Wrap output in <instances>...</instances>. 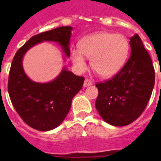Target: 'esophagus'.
Instances as JSON below:
<instances>
[{
  "instance_id": "1",
  "label": "esophagus",
  "mask_w": 161,
  "mask_h": 161,
  "mask_svg": "<svg viewBox=\"0 0 161 161\" xmlns=\"http://www.w3.org/2000/svg\"><path fill=\"white\" fill-rule=\"evenodd\" d=\"M92 84H93L92 82H91L88 78H86L85 80H84V83H83V87H84V88H87V87H89V86H91Z\"/></svg>"
}]
</instances>
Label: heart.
<instances>
[{
  "mask_svg": "<svg viewBox=\"0 0 161 161\" xmlns=\"http://www.w3.org/2000/svg\"><path fill=\"white\" fill-rule=\"evenodd\" d=\"M79 51L73 49L71 59L76 69L86 68L83 57L90 59V65L102 78H110L119 72L128 59L130 42L122 34L98 31L83 37L80 41Z\"/></svg>",
  "mask_w": 161,
  "mask_h": 161,
  "instance_id": "b5f03b06",
  "label": "heart"
}]
</instances>
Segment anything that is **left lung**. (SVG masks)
Returning <instances> with one entry per match:
<instances>
[{
	"mask_svg": "<svg viewBox=\"0 0 161 161\" xmlns=\"http://www.w3.org/2000/svg\"><path fill=\"white\" fill-rule=\"evenodd\" d=\"M130 57L109 80L96 84L95 107L104 121L114 126L134 122L147 106L155 85L152 60L138 34L130 37Z\"/></svg>",
	"mask_w": 161,
	"mask_h": 161,
	"instance_id": "obj_1",
	"label": "left lung"
}]
</instances>
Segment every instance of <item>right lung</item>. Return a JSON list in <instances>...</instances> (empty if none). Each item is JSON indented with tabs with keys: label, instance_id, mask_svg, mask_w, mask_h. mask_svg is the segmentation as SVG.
Masks as SVG:
<instances>
[{
	"label": "right lung",
	"instance_id": "obj_1",
	"mask_svg": "<svg viewBox=\"0 0 161 161\" xmlns=\"http://www.w3.org/2000/svg\"><path fill=\"white\" fill-rule=\"evenodd\" d=\"M72 30V26H60L31 36L16 52L11 63L8 79L11 103L24 122L39 131L52 130L62 124L70 110L73 97L83 87L84 78L63 67L51 82L36 83L26 74L22 59L29 49L43 42L58 43L69 58Z\"/></svg>",
	"mask_w": 161,
	"mask_h": 161
}]
</instances>
